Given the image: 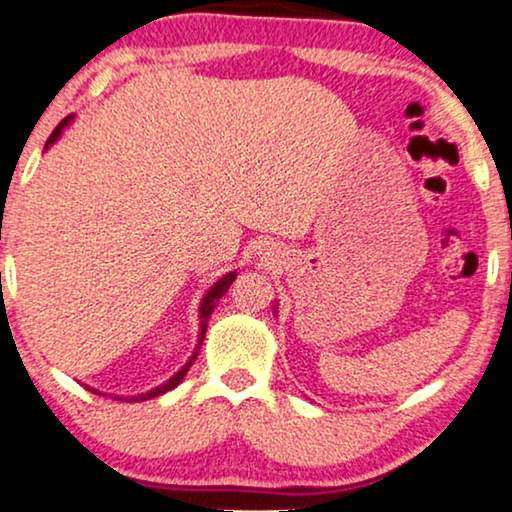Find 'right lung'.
I'll list each match as a JSON object with an SVG mask.
<instances>
[{
    "label": "right lung",
    "mask_w": 512,
    "mask_h": 512,
    "mask_svg": "<svg viewBox=\"0 0 512 512\" xmlns=\"http://www.w3.org/2000/svg\"><path fill=\"white\" fill-rule=\"evenodd\" d=\"M67 123H69V116L65 118V121H62V123L58 125V128H55V130H53V135H51V137H48V142H46V146H48V144H53V142H55V139H58V137H60V132H62V128H65V125H67ZM233 279H235V272H230V275H226V277H223V279H219V282H216V284L212 286V289H209V293H207V296H205V298H202V305H200V342H198V345H202V338H205V331H207V321H209V317H212V312H214V307H216V303H219V300H221V296H223V293H226V291L230 289V284H233ZM198 349H200V347H198ZM195 356H198V352H195V354L191 356V361H188V363H186V366H184V368H181L177 375H174V377H170V380H167L165 384H160V387H156V389H151V391H146V394H142V396H135V398H130V401H146V398H156V396H160V394H165V391H170V389H174V387H177V384H179L181 380H184V375L188 373V368H191V366H193ZM90 391H93V394H97V391H95V389H90Z\"/></svg>",
    "instance_id": "add662e5"
}]
</instances>
